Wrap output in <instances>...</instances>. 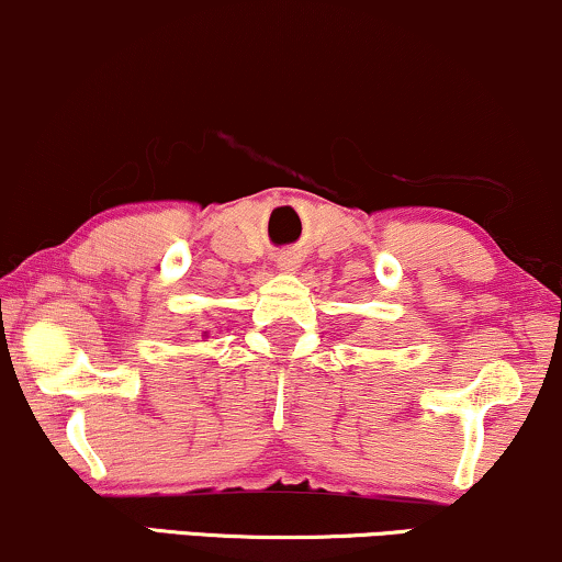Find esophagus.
I'll return each mask as SVG.
<instances>
[{"instance_id": "esophagus-1", "label": "esophagus", "mask_w": 562, "mask_h": 562, "mask_svg": "<svg viewBox=\"0 0 562 562\" xmlns=\"http://www.w3.org/2000/svg\"><path fill=\"white\" fill-rule=\"evenodd\" d=\"M279 268L281 270H296V268H300V258H296L294 252H283L279 258Z\"/></svg>"}]
</instances>
